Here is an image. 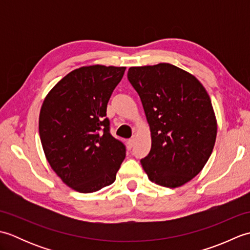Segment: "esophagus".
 I'll return each mask as SVG.
<instances>
[{"label": "esophagus", "instance_id": "34e87169", "mask_svg": "<svg viewBox=\"0 0 250 250\" xmlns=\"http://www.w3.org/2000/svg\"><path fill=\"white\" fill-rule=\"evenodd\" d=\"M135 141H136V136H135V135L132 136L131 139L128 141V145H129V147H130V148L134 146V144H135Z\"/></svg>", "mask_w": 250, "mask_h": 250}]
</instances>
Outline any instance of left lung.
<instances>
[{"mask_svg":"<svg viewBox=\"0 0 250 250\" xmlns=\"http://www.w3.org/2000/svg\"><path fill=\"white\" fill-rule=\"evenodd\" d=\"M128 79L139 93L151 148L141 164L148 179L182 187L203 169L213 152L217 119L199 79L169 63L132 66Z\"/></svg>","mask_w":250,"mask_h":250,"instance_id":"1","label":"left lung"}]
</instances>
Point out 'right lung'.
I'll list each match as a JSON object with an SVG mask.
<instances>
[{
  "label": "right lung",
  "instance_id": "obj_1",
  "mask_svg": "<svg viewBox=\"0 0 250 250\" xmlns=\"http://www.w3.org/2000/svg\"><path fill=\"white\" fill-rule=\"evenodd\" d=\"M125 66H82L58 82L42 104L40 137L54 172L73 190L113 184L125 148L109 133L106 107Z\"/></svg>",
  "mask_w": 250,
  "mask_h": 250
}]
</instances>
